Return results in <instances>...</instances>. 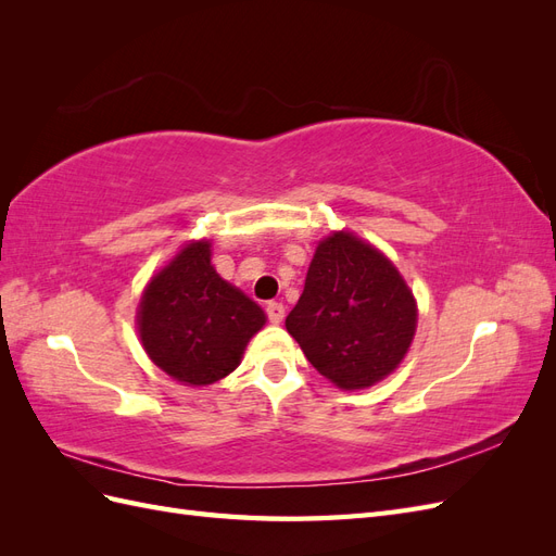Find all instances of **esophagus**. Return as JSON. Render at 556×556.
<instances>
[{
	"label": "esophagus",
	"mask_w": 556,
	"mask_h": 556,
	"mask_svg": "<svg viewBox=\"0 0 556 556\" xmlns=\"http://www.w3.org/2000/svg\"><path fill=\"white\" fill-rule=\"evenodd\" d=\"M266 315L274 325H280L285 319V306L280 304V301H271V304H266Z\"/></svg>",
	"instance_id": "1"
}]
</instances>
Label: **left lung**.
Here are the masks:
<instances>
[{
  "instance_id": "left-lung-1",
  "label": "left lung",
  "mask_w": 556,
  "mask_h": 556,
  "mask_svg": "<svg viewBox=\"0 0 556 556\" xmlns=\"http://www.w3.org/2000/svg\"><path fill=\"white\" fill-rule=\"evenodd\" d=\"M306 359L341 390H364L406 357L417 306L378 248L350 231L319 241L304 294L285 319Z\"/></svg>"
}]
</instances>
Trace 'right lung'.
I'll return each instance as SVG.
<instances>
[{
    "label": "right lung",
    "mask_w": 556,
    "mask_h": 556,
    "mask_svg": "<svg viewBox=\"0 0 556 556\" xmlns=\"http://www.w3.org/2000/svg\"><path fill=\"white\" fill-rule=\"evenodd\" d=\"M264 323L255 301L217 276L208 241L188 243L153 276L137 313L148 357L192 387L229 376Z\"/></svg>",
    "instance_id": "right-lung-1"
}]
</instances>
